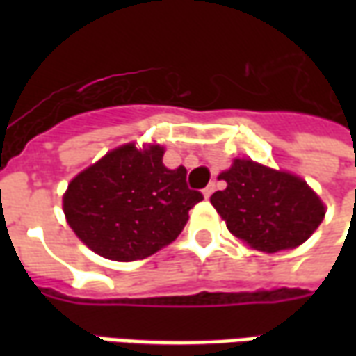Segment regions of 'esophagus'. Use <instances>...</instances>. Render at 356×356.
<instances>
[{"instance_id":"obj_1","label":"esophagus","mask_w":356,"mask_h":356,"mask_svg":"<svg viewBox=\"0 0 356 356\" xmlns=\"http://www.w3.org/2000/svg\"><path fill=\"white\" fill-rule=\"evenodd\" d=\"M213 193H216V183H209V185L204 188V196H206V198H209V196H211Z\"/></svg>"}]
</instances>
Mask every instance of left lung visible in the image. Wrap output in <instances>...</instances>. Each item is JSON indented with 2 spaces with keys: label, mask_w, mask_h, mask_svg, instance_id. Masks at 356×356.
I'll list each match as a JSON object with an SVG mask.
<instances>
[{
  "label": "left lung",
  "mask_w": 356,
  "mask_h": 356,
  "mask_svg": "<svg viewBox=\"0 0 356 356\" xmlns=\"http://www.w3.org/2000/svg\"><path fill=\"white\" fill-rule=\"evenodd\" d=\"M219 179L225 191L211 204L229 231L250 246L275 254L303 244L322 223L324 206L303 179L252 160H234Z\"/></svg>",
  "instance_id": "obj_1"
}]
</instances>
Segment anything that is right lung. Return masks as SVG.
Listing matches in <instances>:
<instances>
[{
	"mask_svg": "<svg viewBox=\"0 0 356 356\" xmlns=\"http://www.w3.org/2000/svg\"><path fill=\"white\" fill-rule=\"evenodd\" d=\"M163 148L112 150L68 185L63 206L78 238L112 261L156 254L183 231L204 196L186 185V170H168Z\"/></svg>",
	"mask_w": 356,
	"mask_h": 356,
	"instance_id": "obj_1",
	"label": "right lung"
}]
</instances>
